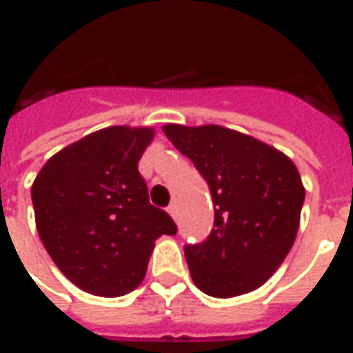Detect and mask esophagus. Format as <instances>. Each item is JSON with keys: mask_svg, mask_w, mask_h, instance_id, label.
<instances>
[{"mask_svg": "<svg viewBox=\"0 0 353 353\" xmlns=\"http://www.w3.org/2000/svg\"><path fill=\"white\" fill-rule=\"evenodd\" d=\"M168 214H170V217H172V219H176V217H177V206H176V204H170Z\"/></svg>", "mask_w": 353, "mask_h": 353, "instance_id": "obj_1", "label": "esophagus"}]
</instances>
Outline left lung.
<instances>
[{
    "label": "left lung",
    "instance_id": "8db88e82",
    "mask_svg": "<svg viewBox=\"0 0 353 353\" xmlns=\"http://www.w3.org/2000/svg\"><path fill=\"white\" fill-rule=\"evenodd\" d=\"M164 134L192 161L215 204L212 234L187 245L194 285L217 299L245 295L272 276L293 248L304 185L280 149L219 124H164Z\"/></svg>",
    "mask_w": 353,
    "mask_h": 353
}]
</instances>
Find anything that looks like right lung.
<instances>
[{
  "label": "right lung",
  "instance_id": "1",
  "mask_svg": "<svg viewBox=\"0 0 353 353\" xmlns=\"http://www.w3.org/2000/svg\"><path fill=\"white\" fill-rule=\"evenodd\" d=\"M153 138V126L101 128L52 154L34 179L43 245L60 272L90 295L134 291L154 240L176 234L172 217L149 204L138 172Z\"/></svg>",
  "mask_w": 353,
  "mask_h": 353
}]
</instances>
